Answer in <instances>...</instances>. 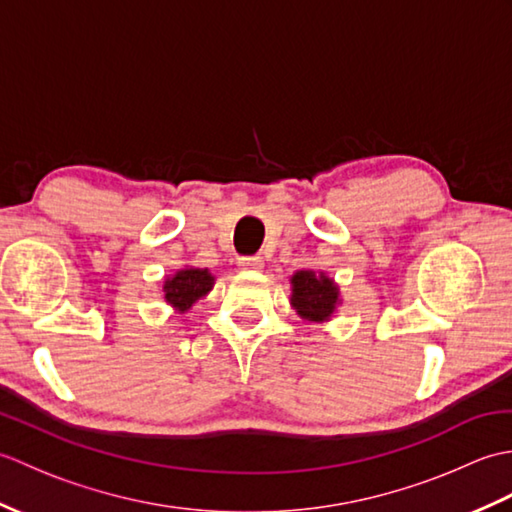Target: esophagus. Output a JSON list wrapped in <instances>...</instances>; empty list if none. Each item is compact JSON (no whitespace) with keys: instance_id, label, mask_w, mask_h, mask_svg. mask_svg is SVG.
I'll use <instances>...</instances> for the list:
<instances>
[{"instance_id":"1","label":"esophagus","mask_w":512,"mask_h":512,"mask_svg":"<svg viewBox=\"0 0 512 512\" xmlns=\"http://www.w3.org/2000/svg\"><path fill=\"white\" fill-rule=\"evenodd\" d=\"M237 266L242 270H262L264 268V259L262 257H239Z\"/></svg>"}]
</instances>
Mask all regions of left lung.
<instances>
[{
	"mask_svg": "<svg viewBox=\"0 0 512 512\" xmlns=\"http://www.w3.org/2000/svg\"><path fill=\"white\" fill-rule=\"evenodd\" d=\"M336 286L328 277L301 270L292 277V306L308 321H325L336 306Z\"/></svg>",
	"mask_w": 512,
	"mask_h": 512,
	"instance_id": "1",
	"label": "left lung"
}]
</instances>
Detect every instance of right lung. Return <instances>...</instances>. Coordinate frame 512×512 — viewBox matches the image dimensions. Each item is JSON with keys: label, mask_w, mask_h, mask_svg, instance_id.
<instances>
[{"label": "right lung", "mask_w": 512, "mask_h": 512, "mask_svg": "<svg viewBox=\"0 0 512 512\" xmlns=\"http://www.w3.org/2000/svg\"><path fill=\"white\" fill-rule=\"evenodd\" d=\"M213 288V277L209 270L187 268L165 281V299L180 312L189 310L195 301L204 297Z\"/></svg>", "instance_id": "1"}]
</instances>
